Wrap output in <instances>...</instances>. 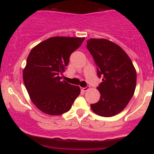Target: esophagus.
Masks as SVG:
<instances>
[{
	"label": "esophagus",
	"mask_w": 154,
	"mask_h": 154,
	"mask_svg": "<svg viewBox=\"0 0 154 154\" xmlns=\"http://www.w3.org/2000/svg\"><path fill=\"white\" fill-rule=\"evenodd\" d=\"M81 90H82V91H88V87L86 86V87H85V88H81Z\"/></svg>",
	"instance_id": "1"
}]
</instances>
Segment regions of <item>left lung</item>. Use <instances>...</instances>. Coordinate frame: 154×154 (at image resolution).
I'll return each instance as SVG.
<instances>
[{"instance_id": "left-lung-1", "label": "left lung", "mask_w": 154, "mask_h": 154, "mask_svg": "<svg viewBox=\"0 0 154 154\" xmlns=\"http://www.w3.org/2000/svg\"><path fill=\"white\" fill-rule=\"evenodd\" d=\"M87 48L97 66V76L102 82L97 89L100 97L91 104L95 114L112 117L127 106L134 94L136 71L126 52L116 43L105 38H90Z\"/></svg>"}]
</instances>
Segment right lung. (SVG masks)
Instances as JSON below:
<instances>
[{"instance_id": "1", "label": "right lung", "mask_w": 154, "mask_h": 154, "mask_svg": "<svg viewBox=\"0 0 154 154\" xmlns=\"http://www.w3.org/2000/svg\"><path fill=\"white\" fill-rule=\"evenodd\" d=\"M84 37L54 36L42 42L29 54L23 80L30 100L39 110L59 116L70 110L80 93V87L62 81L71 54Z\"/></svg>"}]
</instances>
